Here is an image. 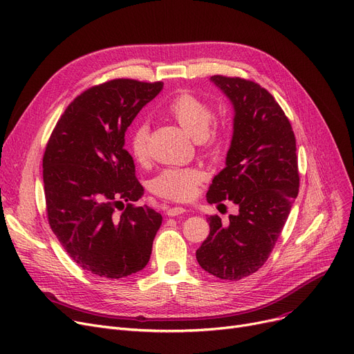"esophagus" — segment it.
<instances>
[{
    "mask_svg": "<svg viewBox=\"0 0 354 354\" xmlns=\"http://www.w3.org/2000/svg\"><path fill=\"white\" fill-rule=\"evenodd\" d=\"M187 209L183 207H167L166 208V215H169V217H176V215H180V214H185Z\"/></svg>",
    "mask_w": 354,
    "mask_h": 354,
    "instance_id": "34e87169",
    "label": "esophagus"
}]
</instances>
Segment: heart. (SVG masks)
Here are the masks:
<instances>
[{"instance_id":"b5f03b06","label":"heart","mask_w":354,"mask_h":354,"mask_svg":"<svg viewBox=\"0 0 354 354\" xmlns=\"http://www.w3.org/2000/svg\"><path fill=\"white\" fill-rule=\"evenodd\" d=\"M166 113L185 130L195 140L212 145L215 133L209 129L212 120L211 106L192 94H180L166 106ZM129 149L137 162H145L149 158V126L139 122L130 133ZM204 175L194 167H171L165 169L150 182V189L158 196L187 201L196 194Z\"/></svg>"}]
</instances>
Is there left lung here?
<instances>
[{"instance_id": "1", "label": "left lung", "mask_w": 354, "mask_h": 354, "mask_svg": "<svg viewBox=\"0 0 354 354\" xmlns=\"http://www.w3.org/2000/svg\"><path fill=\"white\" fill-rule=\"evenodd\" d=\"M233 104V137L225 167L207 192L209 204L239 207L223 225L212 215L209 234L196 250L199 266L220 279L240 281L265 265L298 195L295 134L279 104L259 84L214 75Z\"/></svg>"}]
</instances>
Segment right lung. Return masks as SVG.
Listing matches in <instances>:
<instances>
[{
    "instance_id": "obj_1",
    "label": "right lung",
    "mask_w": 354,
    "mask_h": 354,
    "mask_svg": "<svg viewBox=\"0 0 354 354\" xmlns=\"http://www.w3.org/2000/svg\"><path fill=\"white\" fill-rule=\"evenodd\" d=\"M162 88L114 80L86 89L68 105L44 150L52 232L76 265L101 278L142 270L162 224L159 212L133 204L145 189L124 149L129 126Z\"/></svg>"
}]
</instances>
